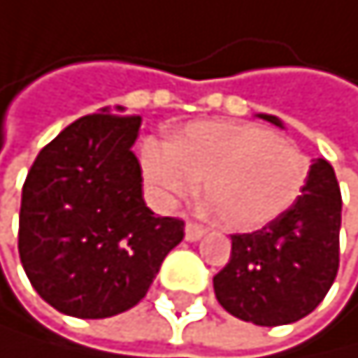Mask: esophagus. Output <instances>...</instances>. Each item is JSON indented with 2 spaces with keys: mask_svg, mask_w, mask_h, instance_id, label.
<instances>
[{
  "mask_svg": "<svg viewBox=\"0 0 358 358\" xmlns=\"http://www.w3.org/2000/svg\"><path fill=\"white\" fill-rule=\"evenodd\" d=\"M203 235H206V229H203L201 224H194V222L186 224V240L188 242H197V240L203 238Z\"/></svg>",
  "mask_w": 358,
  "mask_h": 358,
  "instance_id": "esophagus-1",
  "label": "esophagus"
}]
</instances>
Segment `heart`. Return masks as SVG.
I'll list each match as a JSON object with an SVG mask.
<instances>
[{"label":"heart","mask_w":358,"mask_h":358,"mask_svg":"<svg viewBox=\"0 0 358 358\" xmlns=\"http://www.w3.org/2000/svg\"><path fill=\"white\" fill-rule=\"evenodd\" d=\"M145 179L166 201L203 181L208 210L231 231H255L294 206L307 181V159L289 138L244 123H194L168 143L141 145Z\"/></svg>","instance_id":"obj_1"}]
</instances>
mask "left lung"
Returning <instances> with one entry per match:
<instances>
[{
    "mask_svg": "<svg viewBox=\"0 0 358 358\" xmlns=\"http://www.w3.org/2000/svg\"><path fill=\"white\" fill-rule=\"evenodd\" d=\"M260 118L282 127L278 116ZM338 181L334 168L316 159L292 208L260 231L231 235V260L213 278L220 305L262 327L312 314L338 271Z\"/></svg>",
    "mask_w": 358,
    "mask_h": 358,
    "instance_id": "1",
    "label": "left lung"
}]
</instances>
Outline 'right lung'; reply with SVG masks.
Wrapping results in <instances>:
<instances>
[{
	"label": "right lung",
	"mask_w": 358,
	"mask_h": 358,
	"mask_svg": "<svg viewBox=\"0 0 358 358\" xmlns=\"http://www.w3.org/2000/svg\"><path fill=\"white\" fill-rule=\"evenodd\" d=\"M138 127V116L103 107L64 127L26 175L20 260L35 292L66 316L127 312L183 240L181 220L157 217L143 201Z\"/></svg>",
	"instance_id": "add662e5"
}]
</instances>
